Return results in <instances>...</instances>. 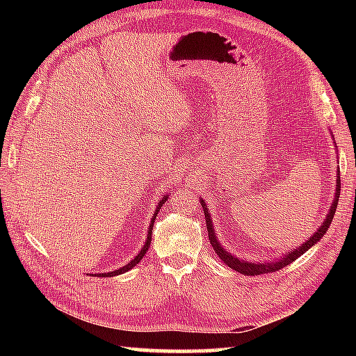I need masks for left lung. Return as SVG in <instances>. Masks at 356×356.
I'll list each match as a JSON object with an SVG mask.
<instances>
[{
  "label": "left lung",
  "mask_w": 356,
  "mask_h": 356,
  "mask_svg": "<svg viewBox=\"0 0 356 356\" xmlns=\"http://www.w3.org/2000/svg\"><path fill=\"white\" fill-rule=\"evenodd\" d=\"M339 195H341V176H339V171H337V179H336V193H334V200L331 202V207H330V212L327 213V218L323 220L322 226L317 229L314 232V236H311L308 240L303 245H300L298 248H295L292 251H289V254L282 256L278 261H270V262H248V261H242V259H238L236 256H232L231 252L226 251L222 246L220 245L218 240H216L215 236V231H213V225H212V218H210L209 215V209L206 206V202L201 197V206L204 210V215H206V225H207V232H209V240H210V245L213 246V250L218 257L221 259L222 262H225L227 267H231L232 270H236L238 273H243V275H248V276H257V275H264V273H272V272H278V270L284 268L286 265L292 264L293 261H297V259L305 254L306 251H308L311 246H314L318 240H321L325 232L328 231V227L331 225V221H333V216L336 212V207H337V202H339Z\"/></svg>",
  "instance_id": "8db88e82"
}]
</instances>
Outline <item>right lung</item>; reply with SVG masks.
Masks as SVG:
<instances>
[{"label": "right lung", "instance_id": "1", "mask_svg": "<svg viewBox=\"0 0 356 356\" xmlns=\"http://www.w3.org/2000/svg\"><path fill=\"white\" fill-rule=\"evenodd\" d=\"M166 197H168V195L166 196H163L160 200V202L156 204V210H155V213H154V218L150 220V225H149V231H147V238H146V243H144V246L141 248V251L138 252V254L131 259V261L127 264V265H124V267H120V268H118V270H114V272H108V273H100V275H97V276H102V278H105V276H114V275H120V273H125V272H129V270H131L135 267V265L141 261V259L144 257V254H146V251L149 250V245H150V242H152V227H154V221H155V216H156V213L160 212V209H161V204H165L166 202Z\"/></svg>", "mask_w": 356, "mask_h": 356}]
</instances>
